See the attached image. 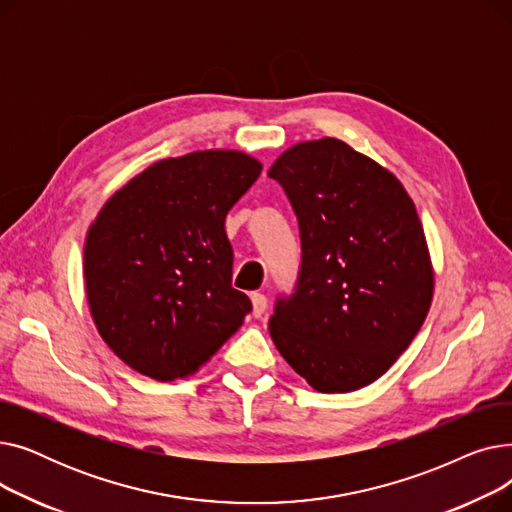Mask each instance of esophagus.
Listing matches in <instances>:
<instances>
[{
	"label": "esophagus",
	"mask_w": 512,
	"mask_h": 512,
	"mask_svg": "<svg viewBox=\"0 0 512 512\" xmlns=\"http://www.w3.org/2000/svg\"><path fill=\"white\" fill-rule=\"evenodd\" d=\"M251 303H253V315H255V317H261V315L265 313V309H267L265 294L253 292V294H251Z\"/></svg>",
	"instance_id": "esophagus-1"
}]
</instances>
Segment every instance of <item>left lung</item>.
<instances>
[{
    "instance_id": "obj_1",
    "label": "left lung",
    "mask_w": 512,
    "mask_h": 512,
    "mask_svg": "<svg viewBox=\"0 0 512 512\" xmlns=\"http://www.w3.org/2000/svg\"><path fill=\"white\" fill-rule=\"evenodd\" d=\"M299 222L301 267L270 334L317 392H353L407 351L434 272L417 209L394 174L338 139L284 151L267 172Z\"/></svg>"
}]
</instances>
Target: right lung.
I'll list each match as a JSON object with an SVG mask.
<instances>
[{"mask_svg": "<svg viewBox=\"0 0 512 512\" xmlns=\"http://www.w3.org/2000/svg\"><path fill=\"white\" fill-rule=\"evenodd\" d=\"M259 174L240 151L161 159L99 211L85 242L87 299L101 338L134 371L186 378L251 313L232 288L224 224Z\"/></svg>", "mask_w": 512, "mask_h": 512, "instance_id": "1", "label": "right lung"}]
</instances>
